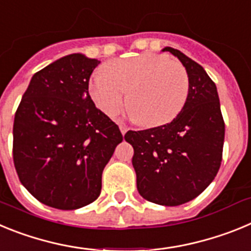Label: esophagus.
Listing matches in <instances>:
<instances>
[{
	"label": "esophagus",
	"mask_w": 251,
	"mask_h": 251,
	"mask_svg": "<svg viewBox=\"0 0 251 251\" xmlns=\"http://www.w3.org/2000/svg\"><path fill=\"white\" fill-rule=\"evenodd\" d=\"M119 129H121V132H122V134H126V132H127L128 130V128H127V126H126V124L124 123H119Z\"/></svg>",
	"instance_id": "esophagus-1"
}]
</instances>
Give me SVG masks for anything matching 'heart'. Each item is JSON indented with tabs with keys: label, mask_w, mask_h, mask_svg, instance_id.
Instances as JSON below:
<instances>
[{
	"label": "heart",
	"mask_w": 251,
	"mask_h": 251,
	"mask_svg": "<svg viewBox=\"0 0 251 251\" xmlns=\"http://www.w3.org/2000/svg\"><path fill=\"white\" fill-rule=\"evenodd\" d=\"M88 93L106 115H115L124 103L136 122L145 127H161L183 109L190 93V77L182 64L161 54L110 61L104 73H95Z\"/></svg>",
	"instance_id": "obj_1"
}]
</instances>
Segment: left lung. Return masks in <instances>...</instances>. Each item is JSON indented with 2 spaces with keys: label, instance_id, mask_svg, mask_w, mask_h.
<instances>
[{
  "label": "left lung",
  "instance_id": "8db88e82",
  "mask_svg": "<svg viewBox=\"0 0 251 251\" xmlns=\"http://www.w3.org/2000/svg\"><path fill=\"white\" fill-rule=\"evenodd\" d=\"M190 77V93L176 118L161 127L128 130L124 139L134 150L132 163L143 199L163 206L194 200L212 182L223 161L225 123L216 85L202 66L181 51Z\"/></svg>",
  "mask_w": 251,
  "mask_h": 251
}]
</instances>
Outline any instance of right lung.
Segmentation results:
<instances>
[{
	"label": "right lung",
	"instance_id": "add662e5",
	"mask_svg": "<svg viewBox=\"0 0 251 251\" xmlns=\"http://www.w3.org/2000/svg\"><path fill=\"white\" fill-rule=\"evenodd\" d=\"M100 61L81 54L56 60L32 76L13 122V165L40 202L75 210L94 202L101 174L123 141L95 106L89 79Z\"/></svg>",
	"mask_w": 251,
	"mask_h": 251
}]
</instances>
